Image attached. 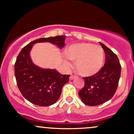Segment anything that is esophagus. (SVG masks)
<instances>
[{
    "mask_svg": "<svg viewBox=\"0 0 134 134\" xmlns=\"http://www.w3.org/2000/svg\"><path fill=\"white\" fill-rule=\"evenodd\" d=\"M74 78H75V76H73V75L70 76V77H69V80H73Z\"/></svg>",
    "mask_w": 134,
    "mask_h": 134,
    "instance_id": "1",
    "label": "esophagus"
}]
</instances>
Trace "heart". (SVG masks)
<instances>
[{
    "label": "heart",
    "mask_w": 134,
    "mask_h": 134,
    "mask_svg": "<svg viewBox=\"0 0 134 134\" xmlns=\"http://www.w3.org/2000/svg\"><path fill=\"white\" fill-rule=\"evenodd\" d=\"M65 55L68 59L75 62V68L80 75L91 76L98 73L105 62V53L101 46L91 43L72 44L66 49ZM67 67L71 63L64 60Z\"/></svg>",
    "instance_id": "1"
}]
</instances>
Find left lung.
I'll return each mask as SVG.
<instances>
[{
  "label": "left lung",
  "mask_w": 134,
  "mask_h": 134,
  "mask_svg": "<svg viewBox=\"0 0 134 134\" xmlns=\"http://www.w3.org/2000/svg\"><path fill=\"white\" fill-rule=\"evenodd\" d=\"M105 53V63L101 69L92 76L83 78L84 87L80 91L81 101L88 106L104 103L114 95L121 76L119 59L112 51L99 42Z\"/></svg>",
  "instance_id": "1"
}]
</instances>
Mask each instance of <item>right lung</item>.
<instances>
[{
	"instance_id": "right-lung-1",
	"label": "right lung",
	"mask_w": 134,
	"mask_h": 134,
	"mask_svg": "<svg viewBox=\"0 0 134 134\" xmlns=\"http://www.w3.org/2000/svg\"><path fill=\"white\" fill-rule=\"evenodd\" d=\"M63 35L36 39L20 52L15 64V75L22 96L29 102L41 107L53 105L58 100L63 85L70 75L62 74L56 69H43L33 62L30 52L36 43L49 42L59 49L65 46Z\"/></svg>"
}]
</instances>
